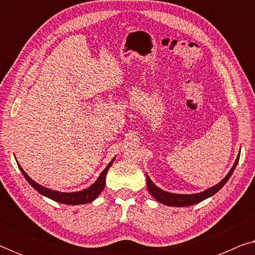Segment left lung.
<instances>
[{
	"label": "left lung",
	"instance_id": "left-lung-1",
	"mask_svg": "<svg viewBox=\"0 0 255 255\" xmlns=\"http://www.w3.org/2000/svg\"><path fill=\"white\" fill-rule=\"evenodd\" d=\"M239 156H240V152L238 156H237V160L235 161V165L232 166V168L230 172L228 173V175H226L224 179H223L221 182L216 184V186L209 188V189L202 191V193H198V194H172V193H168V191H165L162 189H160L159 187H156L154 183L152 182V180L149 179L147 174H146V180H147V189H148V193L152 195L153 197L155 198L156 201L160 202V203L165 204V205H169V207H189V205H194V204H197L200 203V202L204 201L205 198L208 197H211L212 195H215L217 191L223 188V186L228 182L230 176L232 175L233 170L236 169V166L238 165V161H239Z\"/></svg>",
	"mask_w": 255,
	"mask_h": 255
}]
</instances>
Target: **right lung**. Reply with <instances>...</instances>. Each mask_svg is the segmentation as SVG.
I'll list each match as a JSON object with an SVG mask.
<instances>
[{"label": "right lung", "instance_id": "obj_1", "mask_svg": "<svg viewBox=\"0 0 255 255\" xmlns=\"http://www.w3.org/2000/svg\"><path fill=\"white\" fill-rule=\"evenodd\" d=\"M114 160H115V158L111 160V161L109 162V165L104 168L103 172L101 173V175L99 176V179H97L95 182L92 184V186L87 188V189L75 191V193H61V191L52 190V189H48V188L40 186V184L34 182V181L31 179V177L27 175L25 172H24L23 168L20 167L18 162H17V165H18L20 172H22V174L26 179L27 182H29L31 184V187L34 188V189H36L39 194L44 195V196L51 198V200H53L55 202H59V203L78 205V204L90 203V202H93L101 193H102V190L104 189V186H106V177H107L108 169L110 168L111 165H113Z\"/></svg>", "mask_w": 255, "mask_h": 255}]
</instances>
